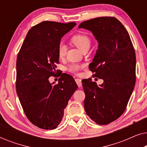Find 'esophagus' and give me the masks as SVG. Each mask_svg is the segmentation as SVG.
I'll use <instances>...</instances> for the list:
<instances>
[{
    "instance_id": "esophagus-1",
    "label": "esophagus",
    "mask_w": 147,
    "mask_h": 147,
    "mask_svg": "<svg viewBox=\"0 0 147 147\" xmlns=\"http://www.w3.org/2000/svg\"><path fill=\"white\" fill-rule=\"evenodd\" d=\"M76 82L77 83L78 86H79V87H81L82 86V80L79 79V78H77V79H76Z\"/></svg>"
}]
</instances>
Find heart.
I'll use <instances>...</instances> for the list:
<instances>
[{
  "label": "heart",
  "instance_id": "b5f03b06",
  "mask_svg": "<svg viewBox=\"0 0 147 147\" xmlns=\"http://www.w3.org/2000/svg\"><path fill=\"white\" fill-rule=\"evenodd\" d=\"M71 41L74 45H76L82 52L85 51V50L89 49L90 45H91V41H90V37L88 35H84V34L75 35L72 37ZM66 51H67V47L65 44L60 43L57 49V53L59 57H63L65 55ZM82 67H83V65L74 63L69 65L68 70L71 73L77 74Z\"/></svg>",
  "mask_w": 147,
  "mask_h": 147
}]
</instances>
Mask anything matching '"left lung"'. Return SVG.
I'll return each instance as SVG.
<instances>
[{
  "label": "left lung",
  "mask_w": 147,
  "mask_h": 147,
  "mask_svg": "<svg viewBox=\"0 0 147 147\" xmlns=\"http://www.w3.org/2000/svg\"><path fill=\"white\" fill-rule=\"evenodd\" d=\"M97 40L98 47L90 71L104 80L98 86L91 79L82 81L86 98L84 109L100 125L114 121L123 114L136 82V55L129 34L117 19L98 17L82 23Z\"/></svg>",
  "instance_id": "8db88e82"
}]
</instances>
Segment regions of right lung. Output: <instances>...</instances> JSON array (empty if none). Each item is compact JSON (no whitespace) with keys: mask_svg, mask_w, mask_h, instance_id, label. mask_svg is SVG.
Here are the masks:
<instances>
[{"mask_svg":"<svg viewBox=\"0 0 147 147\" xmlns=\"http://www.w3.org/2000/svg\"><path fill=\"white\" fill-rule=\"evenodd\" d=\"M76 25L74 22H41L29 30L18 54V97L28 119L40 128H57L78 88L69 74H62L57 84L49 81L59 62L57 49L61 38Z\"/></svg>","mask_w":147,"mask_h":147,"instance_id":"obj_1","label":"right lung"}]
</instances>
